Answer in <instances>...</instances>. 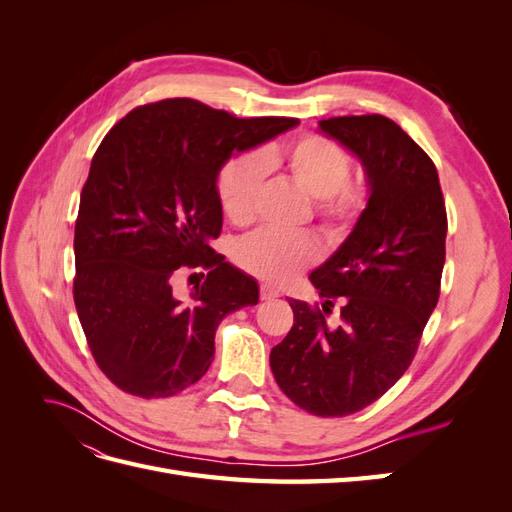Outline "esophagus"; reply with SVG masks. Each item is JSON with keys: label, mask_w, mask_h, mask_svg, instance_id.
<instances>
[{"label": "esophagus", "mask_w": 512, "mask_h": 512, "mask_svg": "<svg viewBox=\"0 0 512 512\" xmlns=\"http://www.w3.org/2000/svg\"><path fill=\"white\" fill-rule=\"evenodd\" d=\"M280 297V290L277 288H273V286H269V284H262L260 286V299L262 301H273V299H277Z\"/></svg>", "instance_id": "34e87169"}]
</instances>
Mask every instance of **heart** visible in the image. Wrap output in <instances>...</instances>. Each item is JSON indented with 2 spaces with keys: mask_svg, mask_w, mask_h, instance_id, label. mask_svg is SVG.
<instances>
[{
  "mask_svg": "<svg viewBox=\"0 0 512 512\" xmlns=\"http://www.w3.org/2000/svg\"><path fill=\"white\" fill-rule=\"evenodd\" d=\"M282 166L299 188L316 200L320 218L333 235H342L361 215L365 194L350 185L348 153L324 136L309 134L292 143L284 156L265 151L262 156L230 160L218 181L222 209L230 222L247 224L254 218L256 198L265 168ZM318 256V243L309 235H280L260 230L237 247L239 265L260 280L282 284Z\"/></svg>",
  "mask_w": 512,
  "mask_h": 512,
  "instance_id": "1",
  "label": "heart"
}]
</instances>
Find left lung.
<instances>
[{
  "label": "left lung",
  "mask_w": 512,
  "mask_h": 512,
  "mask_svg": "<svg viewBox=\"0 0 512 512\" xmlns=\"http://www.w3.org/2000/svg\"><path fill=\"white\" fill-rule=\"evenodd\" d=\"M318 128L361 162L369 196L344 243L309 273L322 309L288 299L294 324L269 361L299 408L348 416L410 367L438 305L448 226L436 166L395 121L350 115ZM333 300L335 325L323 318Z\"/></svg>",
  "instance_id": "1"
}]
</instances>
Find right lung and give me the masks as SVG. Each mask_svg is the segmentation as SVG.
<instances>
[{"instance_id":"obj_1","label":"right lung","mask_w":512,"mask_h":512,"mask_svg":"<svg viewBox=\"0 0 512 512\" xmlns=\"http://www.w3.org/2000/svg\"><path fill=\"white\" fill-rule=\"evenodd\" d=\"M239 119L190 100L134 108L104 136L74 228V303L96 363L121 391L170 397L207 374L222 318L258 303V282L215 254L218 177L235 153L297 126ZM181 266H205L188 298Z\"/></svg>"}]
</instances>
